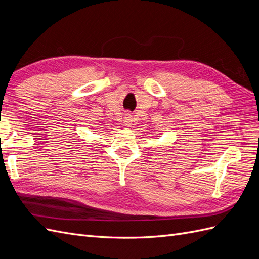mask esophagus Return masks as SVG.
<instances>
[{
  "label": "esophagus",
  "mask_w": 259,
  "mask_h": 259,
  "mask_svg": "<svg viewBox=\"0 0 259 259\" xmlns=\"http://www.w3.org/2000/svg\"><path fill=\"white\" fill-rule=\"evenodd\" d=\"M131 122H132V117H131V115H130V114H126V116H125V121H124L125 125H126V126L128 127L130 125L132 124Z\"/></svg>",
  "instance_id": "1"
}]
</instances>
